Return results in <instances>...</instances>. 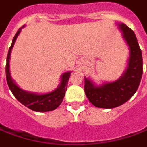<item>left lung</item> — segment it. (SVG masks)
<instances>
[{"instance_id": "8db88e82", "label": "left lung", "mask_w": 147, "mask_h": 147, "mask_svg": "<svg viewBox=\"0 0 147 147\" xmlns=\"http://www.w3.org/2000/svg\"><path fill=\"white\" fill-rule=\"evenodd\" d=\"M122 37L130 48L127 68L124 74L113 82L96 84L84 77V92L90 103L96 107L112 109L125 104L139 87L143 73L142 50L134 32L124 23H117Z\"/></svg>"}]
</instances>
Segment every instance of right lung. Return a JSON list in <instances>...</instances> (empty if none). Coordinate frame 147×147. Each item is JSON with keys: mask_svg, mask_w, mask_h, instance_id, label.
Wrapping results in <instances>:
<instances>
[{"mask_svg": "<svg viewBox=\"0 0 147 147\" xmlns=\"http://www.w3.org/2000/svg\"><path fill=\"white\" fill-rule=\"evenodd\" d=\"M25 26L19 28L16 32V35L13 37L11 46L9 48L7 58H6V66H5V75H6V81L9 88L11 93L15 96L16 100L23 105L26 106L31 110L37 111V112H47L57 109L60 104L63 102L65 92L68 88V82L70 74L72 72H65L61 75V82L59 84L57 89L53 90L52 92L45 93V94H37L25 91L21 89L12 79L10 73V58H11V53L12 47L15 44L16 38L20 34L22 29Z\"/></svg>", "mask_w": 147, "mask_h": 147, "instance_id": "right-lung-1", "label": "right lung"}]
</instances>
